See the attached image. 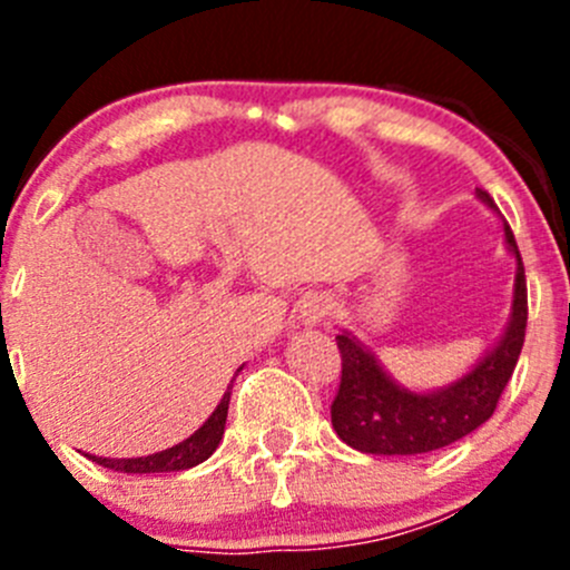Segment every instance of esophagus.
Instances as JSON below:
<instances>
[{
  "instance_id": "esophagus-1",
  "label": "esophagus",
  "mask_w": 570,
  "mask_h": 570,
  "mask_svg": "<svg viewBox=\"0 0 570 570\" xmlns=\"http://www.w3.org/2000/svg\"><path fill=\"white\" fill-rule=\"evenodd\" d=\"M333 312V301L327 295H322V292H314V295H308L306 301L301 303V320L306 322V325H317L327 317V314Z\"/></svg>"
}]
</instances>
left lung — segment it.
<instances>
[{"label": "left lung", "instance_id": "1", "mask_svg": "<svg viewBox=\"0 0 570 570\" xmlns=\"http://www.w3.org/2000/svg\"><path fill=\"white\" fill-rule=\"evenodd\" d=\"M476 198L497 209L485 189H476ZM504 239L515 256L513 314L508 331L497 347L452 386L428 394L407 392L383 372L364 344L355 342L347 331L338 333L342 381L333 396L331 422L344 444L366 455H422L455 444L493 416L499 396L519 364L527 333L524 262L510 226H504Z\"/></svg>", "mask_w": 570, "mask_h": 570}]
</instances>
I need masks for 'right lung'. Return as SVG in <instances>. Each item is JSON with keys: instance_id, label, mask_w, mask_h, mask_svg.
I'll list each match as a JSON object with an SVG mask.
<instances>
[{"instance_id": "right-lung-1", "label": "right lung", "mask_w": 570, "mask_h": 570, "mask_svg": "<svg viewBox=\"0 0 570 570\" xmlns=\"http://www.w3.org/2000/svg\"><path fill=\"white\" fill-rule=\"evenodd\" d=\"M228 400H232V389L223 394L220 405L212 411V416L195 430L189 439H184L181 444L170 446V450L154 452L148 458H124V461H115V458H96L90 455V461H96L105 469L124 471V474H154V471H184L193 469V465L204 463L212 452L217 450L223 439V430H226V416H228Z\"/></svg>"}]
</instances>
